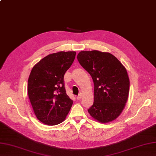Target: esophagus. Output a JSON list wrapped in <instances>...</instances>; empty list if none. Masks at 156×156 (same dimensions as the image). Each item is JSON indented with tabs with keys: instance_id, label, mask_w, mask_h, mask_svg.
Wrapping results in <instances>:
<instances>
[{
	"instance_id": "esophagus-1",
	"label": "esophagus",
	"mask_w": 156,
	"mask_h": 156,
	"mask_svg": "<svg viewBox=\"0 0 156 156\" xmlns=\"http://www.w3.org/2000/svg\"><path fill=\"white\" fill-rule=\"evenodd\" d=\"M81 98H82L81 94H79V95L77 97V100H80Z\"/></svg>"
}]
</instances>
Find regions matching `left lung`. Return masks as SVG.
Instances as JSON below:
<instances>
[{
    "mask_svg": "<svg viewBox=\"0 0 156 156\" xmlns=\"http://www.w3.org/2000/svg\"><path fill=\"white\" fill-rule=\"evenodd\" d=\"M77 59L94 83V102L88 110L89 115L101 123L116 120L128 98L130 80L126 69L108 52L81 51Z\"/></svg>",
    "mask_w": 156,
    "mask_h": 156,
    "instance_id": "8db88e82",
    "label": "left lung"
}]
</instances>
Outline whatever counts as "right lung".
Listing matches in <instances>:
<instances>
[{
  "label": "right lung",
  "mask_w": 156,
  "mask_h": 156,
  "mask_svg": "<svg viewBox=\"0 0 156 156\" xmlns=\"http://www.w3.org/2000/svg\"><path fill=\"white\" fill-rule=\"evenodd\" d=\"M75 51L49 54L34 66L28 81L33 111L41 122L49 126L65 120L73 105L66 93L63 77L75 58Z\"/></svg>",
  "instance_id": "add662e5"
}]
</instances>
